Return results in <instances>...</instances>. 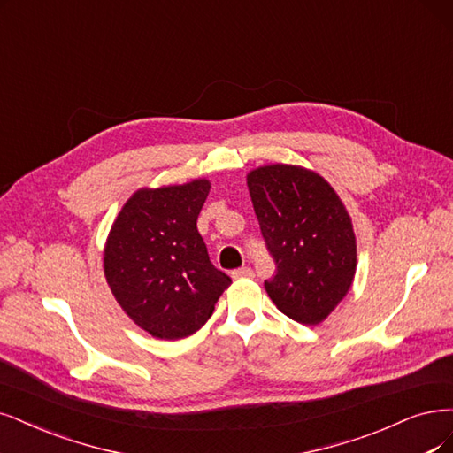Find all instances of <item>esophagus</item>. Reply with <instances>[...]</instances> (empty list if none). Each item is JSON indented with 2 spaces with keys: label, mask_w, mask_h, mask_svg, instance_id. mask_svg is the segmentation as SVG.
Listing matches in <instances>:
<instances>
[{
  "label": "esophagus",
  "mask_w": 453,
  "mask_h": 453,
  "mask_svg": "<svg viewBox=\"0 0 453 453\" xmlns=\"http://www.w3.org/2000/svg\"><path fill=\"white\" fill-rule=\"evenodd\" d=\"M233 280H239V278H254V271L250 269V266H242V269H235L231 273Z\"/></svg>",
  "instance_id": "esophagus-1"
}]
</instances>
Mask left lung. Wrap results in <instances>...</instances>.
Instances as JSON below:
<instances>
[{
    "label": "left lung",
    "mask_w": 453,
    "mask_h": 453,
    "mask_svg": "<svg viewBox=\"0 0 453 453\" xmlns=\"http://www.w3.org/2000/svg\"><path fill=\"white\" fill-rule=\"evenodd\" d=\"M248 190L276 274L265 289L281 313L317 325L340 304L357 271L350 218L330 184L304 167L274 164L248 175Z\"/></svg>",
    "instance_id": "obj_1"
}]
</instances>
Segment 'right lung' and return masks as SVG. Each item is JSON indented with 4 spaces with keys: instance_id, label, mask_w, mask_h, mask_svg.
<instances>
[{
    "instance_id": "right-lung-1",
    "label": "right lung",
    "mask_w": 453,
    "mask_h": 453,
    "mask_svg": "<svg viewBox=\"0 0 453 453\" xmlns=\"http://www.w3.org/2000/svg\"><path fill=\"white\" fill-rule=\"evenodd\" d=\"M211 184L138 190L111 226L104 274L130 319L160 340L187 338L207 323L231 278L209 259L197 216Z\"/></svg>"
}]
</instances>
